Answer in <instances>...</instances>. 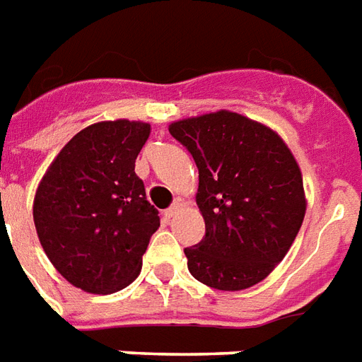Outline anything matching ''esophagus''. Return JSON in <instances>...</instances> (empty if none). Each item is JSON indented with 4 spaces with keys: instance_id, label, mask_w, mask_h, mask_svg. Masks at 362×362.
<instances>
[{
    "instance_id": "1",
    "label": "esophagus",
    "mask_w": 362,
    "mask_h": 362,
    "mask_svg": "<svg viewBox=\"0 0 362 362\" xmlns=\"http://www.w3.org/2000/svg\"><path fill=\"white\" fill-rule=\"evenodd\" d=\"M186 205H188V203H186V199H182V197H178V199H176V202L173 203V207H170V209H168V211H167V216H168V218H173V216L178 215V213H180L182 209L186 207Z\"/></svg>"
}]
</instances>
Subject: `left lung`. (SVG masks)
I'll return each mask as SVG.
<instances>
[{
	"label": "left lung",
	"instance_id": "8db88e82",
	"mask_svg": "<svg viewBox=\"0 0 362 362\" xmlns=\"http://www.w3.org/2000/svg\"><path fill=\"white\" fill-rule=\"evenodd\" d=\"M168 132L199 170L205 235L184 249L192 276L215 290H247L276 269L303 224L296 157L272 128L226 109L174 120Z\"/></svg>",
	"mask_w": 362,
	"mask_h": 362
}]
</instances>
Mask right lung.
Returning <instances> with one entry per match:
<instances>
[{
  "label": "right lung",
  "mask_w": 362,
  "mask_h": 362,
  "mask_svg": "<svg viewBox=\"0 0 362 362\" xmlns=\"http://www.w3.org/2000/svg\"><path fill=\"white\" fill-rule=\"evenodd\" d=\"M151 124L103 120L80 130L52 160L34 195V226L61 276L88 293H115L141 270L159 211L146 199L136 157Z\"/></svg>",
  "instance_id": "obj_1"
}]
</instances>
